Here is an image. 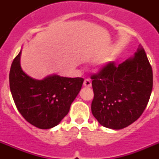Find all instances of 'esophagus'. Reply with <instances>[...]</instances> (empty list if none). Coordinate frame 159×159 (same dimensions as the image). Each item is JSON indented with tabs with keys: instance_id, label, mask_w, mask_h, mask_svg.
Wrapping results in <instances>:
<instances>
[{
	"instance_id": "34e87169",
	"label": "esophagus",
	"mask_w": 159,
	"mask_h": 159,
	"mask_svg": "<svg viewBox=\"0 0 159 159\" xmlns=\"http://www.w3.org/2000/svg\"><path fill=\"white\" fill-rule=\"evenodd\" d=\"M84 86L86 87V88H90V87L92 86V81L88 80V79H86L84 81Z\"/></svg>"
}]
</instances>
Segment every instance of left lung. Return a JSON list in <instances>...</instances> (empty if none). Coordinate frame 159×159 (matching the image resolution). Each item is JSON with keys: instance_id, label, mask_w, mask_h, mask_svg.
<instances>
[{"instance_id": "obj_1", "label": "left lung", "mask_w": 159, "mask_h": 159, "mask_svg": "<svg viewBox=\"0 0 159 159\" xmlns=\"http://www.w3.org/2000/svg\"><path fill=\"white\" fill-rule=\"evenodd\" d=\"M91 78L92 112L102 126L120 130L141 116L153 88L152 67L143 48L118 66L109 63Z\"/></svg>"}]
</instances>
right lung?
Masks as SVG:
<instances>
[{"mask_svg": "<svg viewBox=\"0 0 159 159\" xmlns=\"http://www.w3.org/2000/svg\"><path fill=\"white\" fill-rule=\"evenodd\" d=\"M20 55L12 61L10 91L17 110L32 125L50 129L61 122L82 88L84 79L50 75L43 80L28 75L20 67Z\"/></svg>", "mask_w": 159, "mask_h": 159, "instance_id": "add662e5", "label": "right lung"}]
</instances>
